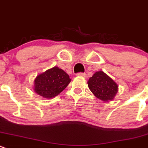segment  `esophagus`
I'll return each instance as SVG.
<instances>
[{"label": "esophagus", "mask_w": 148, "mask_h": 148, "mask_svg": "<svg viewBox=\"0 0 148 148\" xmlns=\"http://www.w3.org/2000/svg\"><path fill=\"white\" fill-rule=\"evenodd\" d=\"M77 75L83 76V77H86V73H77Z\"/></svg>", "instance_id": "34e87169"}]
</instances>
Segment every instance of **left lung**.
<instances>
[{"mask_svg":"<svg viewBox=\"0 0 148 148\" xmlns=\"http://www.w3.org/2000/svg\"><path fill=\"white\" fill-rule=\"evenodd\" d=\"M88 85L94 96L103 101L112 100L118 91L117 84L103 71L95 73Z\"/></svg>","mask_w":148,"mask_h":148,"instance_id":"left-lung-1","label":"left lung"}]
</instances>
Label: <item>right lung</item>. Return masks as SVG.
I'll return each mask as SVG.
<instances>
[{"label":"right lung","instance_id":"right-lung-1","mask_svg":"<svg viewBox=\"0 0 148 148\" xmlns=\"http://www.w3.org/2000/svg\"><path fill=\"white\" fill-rule=\"evenodd\" d=\"M71 79L62 69L54 67L39 75L34 80V90L39 96L51 99L68 86Z\"/></svg>","mask_w":148,"mask_h":148}]
</instances>
